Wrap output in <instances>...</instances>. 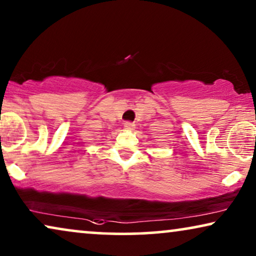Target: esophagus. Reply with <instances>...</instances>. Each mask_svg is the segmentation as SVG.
<instances>
[{
	"label": "esophagus",
	"instance_id": "34e87169",
	"mask_svg": "<svg viewBox=\"0 0 256 256\" xmlns=\"http://www.w3.org/2000/svg\"><path fill=\"white\" fill-rule=\"evenodd\" d=\"M134 124H132V122H124V129H127V130H132V129H134Z\"/></svg>",
	"mask_w": 256,
	"mask_h": 256
}]
</instances>
